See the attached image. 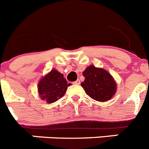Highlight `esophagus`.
<instances>
[{"mask_svg": "<svg viewBox=\"0 0 149 149\" xmlns=\"http://www.w3.org/2000/svg\"><path fill=\"white\" fill-rule=\"evenodd\" d=\"M73 84L76 85H79L80 84H81V81H80V80H77V81H75L74 82H73Z\"/></svg>", "mask_w": 149, "mask_h": 149, "instance_id": "1", "label": "esophagus"}]
</instances>
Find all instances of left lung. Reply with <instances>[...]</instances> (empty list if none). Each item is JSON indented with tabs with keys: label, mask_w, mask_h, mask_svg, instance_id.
<instances>
[{
	"label": "left lung",
	"mask_w": 149,
	"mask_h": 149,
	"mask_svg": "<svg viewBox=\"0 0 149 149\" xmlns=\"http://www.w3.org/2000/svg\"><path fill=\"white\" fill-rule=\"evenodd\" d=\"M83 75L85 80L81 86L86 93L94 100L106 102L111 100L116 93V83L106 70L90 65L84 70Z\"/></svg>",
	"instance_id": "left-lung-1"
}]
</instances>
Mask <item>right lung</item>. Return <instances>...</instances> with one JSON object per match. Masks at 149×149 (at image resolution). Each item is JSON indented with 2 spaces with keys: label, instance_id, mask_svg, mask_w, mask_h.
Masks as SVG:
<instances>
[{
  "label": "right lung",
  "instance_id": "add662e5",
  "mask_svg": "<svg viewBox=\"0 0 149 149\" xmlns=\"http://www.w3.org/2000/svg\"><path fill=\"white\" fill-rule=\"evenodd\" d=\"M70 85L71 84L67 83L62 74L57 70L52 69L38 82L39 96L47 103H53L64 96Z\"/></svg>",
  "mask_w": 149,
  "mask_h": 149
}]
</instances>
